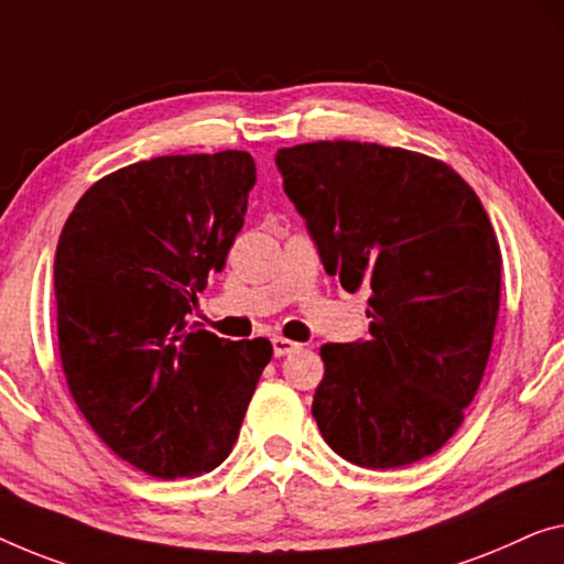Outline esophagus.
Here are the masks:
<instances>
[{"instance_id":"34e87169","label":"esophagus","mask_w":564,"mask_h":564,"mask_svg":"<svg viewBox=\"0 0 564 564\" xmlns=\"http://www.w3.org/2000/svg\"><path fill=\"white\" fill-rule=\"evenodd\" d=\"M271 344H273V355L275 357H285V355H291V351H296L301 347V344L285 339V336H273Z\"/></svg>"}]
</instances>
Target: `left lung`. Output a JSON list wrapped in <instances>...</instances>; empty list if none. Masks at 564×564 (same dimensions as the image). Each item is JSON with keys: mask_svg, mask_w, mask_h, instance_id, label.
I'll return each instance as SVG.
<instances>
[{"mask_svg": "<svg viewBox=\"0 0 564 564\" xmlns=\"http://www.w3.org/2000/svg\"><path fill=\"white\" fill-rule=\"evenodd\" d=\"M275 164L329 275L369 289V339L324 344L311 415L362 468L433 456L464 423L491 355L501 250L476 192L417 151L314 141Z\"/></svg>", "mask_w": 564, "mask_h": 564, "instance_id": "left-lung-1", "label": "left lung"}]
</instances>
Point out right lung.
Listing matches in <instances>:
<instances>
[{
	"label": "right lung",
	"mask_w": 564,
	"mask_h": 564,
	"mask_svg": "<svg viewBox=\"0 0 564 564\" xmlns=\"http://www.w3.org/2000/svg\"><path fill=\"white\" fill-rule=\"evenodd\" d=\"M248 151L156 156L98 180L55 250L57 347L75 405L116 456L192 478L230 456L271 341L189 324L246 223Z\"/></svg>",
	"instance_id": "add662e5"
}]
</instances>
